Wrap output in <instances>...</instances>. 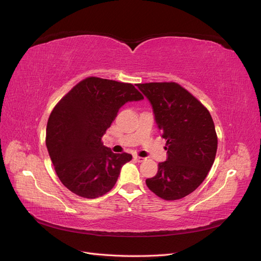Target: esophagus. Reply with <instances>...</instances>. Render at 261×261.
Masks as SVG:
<instances>
[{
	"label": "esophagus",
	"instance_id": "obj_1",
	"mask_svg": "<svg viewBox=\"0 0 261 261\" xmlns=\"http://www.w3.org/2000/svg\"><path fill=\"white\" fill-rule=\"evenodd\" d=\"M134 159H135L136 161H138V162H144L146 159L145 158H143V156H138V155H135L134 156Z\"/></svg>",
	"mask_w": 261,
	"mask_h": 261
}]
</instances>
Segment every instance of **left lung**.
Masks as SVG:
<instances>
[{
    "mask_svg": "<svg viewBox=\"0 0 261 261\" xmlns=\"http://www.w3.org/2000/svg\"><path fill=\"white\" fill-rule=\"evenodd\" d=\"M137 87L152 106L158 127L167 140L168 159L158 164L148 188L164 200L193 193L216 159L218 137L212 117L199 100L176 83H147Z\"/></svg>",
    "mask_w": 261,
    "mask_h": 261,
    "instance_id": "left-lung-1",
    "label": "left lung"
}]
</instances>
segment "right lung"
Masks as SVG:
<instances>
[{"label": "right lung", "instance_id": "add662e5", "mask_svg": "<svg viewBox=\"0 0 261 261\" xmlns=\"http://www.w3.org/2000/svg\"><path fill=\"white\" fill-rule=\"evenodd\" d=\"M144 99L127 83L87 77L54 107L46 125L45 145L54 170L70 192L93 199L115 185L129 153H113L102 136L128 101Z\"/></svg>", "mask_w": 261, "mask_h": 261}]
</instances>
